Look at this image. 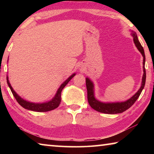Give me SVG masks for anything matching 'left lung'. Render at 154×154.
Listing matches in <instances>:
<instances>
[{
  "label": "left lung",
  "mask_w": 154,
  "mask_h": 154,
  "mask_svg": "<svg viewBox=\"0 0 154 154\" xmlns=\"http://www.w3.org/2000/svg\"><path fill=\"white\" fill-rule=\"evenodd\" d=\"M132 36H133V39L134 44L136 45L137 49H139V51L141 53L143 56V76L142 79V84L141 87L140 88L139 91L135 94L130 98L129 100L125 101L123 103H103L99 102L98 100H96L94 96V85L92 82L86 78L85 82H86V88L88 91V100L89 103V105L91 107L100 113H107V114H116V113H121L122 112L126 111L128 109L130 106H132V105L136 102V100L139 97V96L141 93L142 90L145 87V80H146V71L145 68V55L143 48L140 43L139 39H138L137 35L136 32H132Z\"/></svg>",
  "instance_id": "8db88e82"
}]
</instances>
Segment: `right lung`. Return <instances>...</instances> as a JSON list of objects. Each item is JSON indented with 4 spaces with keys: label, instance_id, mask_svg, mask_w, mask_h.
<instances>
[{
    "label": "right lung",
    "instance_id": "add662e5",
    "mask_svg": "<svg viewBox=\"0 0 154 154\" xmlns=\"http://www.w3.org/2000/svg\"><path fill=\"white\" fill-rule=\"evenodd\" d=\"M75 74H72L71 77L68 78V79L65 81L63 83H62V84L60 85V87L59 88L58 91H57L56 96H54V98L52 99L51 101H49L48 103H41V104H38V103L35 104V103L27 102V101L23 100L22 98H21L20 96L15 92V91L11 86V84H10V83L8 80V77H7V83H8L9 87L10 88V89H11L13 95H14L15 99H16L17 102L19 103L22 107H24L26 109H28V110H30L33 111L45 112V111L54 110V109L57 108L59 106L60 103L61 102V92L62 89H63V88L65 87V85L69 82V81L71 80L72 78L75 76Z\"/></svg>",
    "mask_w": 154,
    "mask_h": 154
}]
</instances>
